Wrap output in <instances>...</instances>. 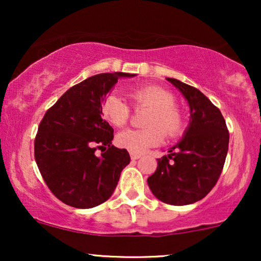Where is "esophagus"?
Masks as SVG:
<instances>
[{
  "label": "esophagus",
  "mask_w": 261,
  "mask_h": 261,
  "mask_svg": "<svg viewBox=\"0 0 261 261\" xmlns=\"http://www.w3.org/2000/svg\"><path fill=\"white\" fill-rule=\"evenodd\" d=\"M130 157H131V160H133V161H136V160H139V158L141 157V154L140 153H134V152H130Z\"/></svg>",
  "instance_id": "obj_1"
}]
</instances>
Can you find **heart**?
Segmentation results:
<instances>
[{"instance_id": "1", "label": "heart", "mask_w": 261, "mask_h": 261, "mask_svg": "<svg viewBox=\"0 0 261 261\" xmlns=\"http://www.w3.org/2000/svg\"><path fill=\"white\" fill-rule=\"evenodd\" d=\"M135 108H149L145 128H127L116 136V145L134 153H143L148 148L162 143L164 135L169 139L178 136L184 127V118L175 98L167 89L158 86H145L128 92ZM101 115L115 127L127 124L131 109L119 95L109 94L101 101Z\"/></svg>"}]
</instances>
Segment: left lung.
<instances>
[{
  "label": "left lung",
  "mask_w": 261,
  "mask_h": 261,
  "mask_svg": "<svg viewBox=\"0 0 261 261\" xmlns=\"http://www.w3.org/2000/svg\"><path fill=\"white\" fill-rule=\"evenodd\" d=\"M175 86L190 107V122L184 136L158 161L147 179L153 195L169 205L182 206L205 197L222 173L229 134L220 109L195 87L175 79Z\"/></svg>",
  "instance_id": "1"
}]
</instances>
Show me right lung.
<instances>
[{"label": "right lung", "mask_w": 261, "mask_h": 261, "mask_svg": "<svg viewBox=\"0 0 261 261\" xmlns=\"http://www.w3.org/2000/svg\"><path fill=\"white\" fill-rule=\"evenodd\" d=\"M99 73L71 87L47 109L38 127L34 157L51 193L68 206L91 208L107 201L130 163L125 148L112 145L114 130L101 118V101L120 77ZM103 153L95 155L96 148Z\"/></svg>", "instance_id": "obj_1"}]
</instances>
